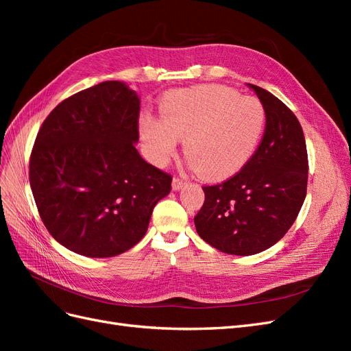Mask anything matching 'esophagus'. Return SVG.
<instances>
[{
	"instance_id": "obj_1",
	"label": "esophagus",
	"mask_w": 351,
	"mask_h": 351,
	"mask_svg": "<svg viewBox=\"0 0 351 351\" xmlns=\"http://www.w3.org/2000/svg\"><path fill=\"white\" fill-rule=\"evenodd\" d=\"M184 184H186V182L183 178H178V177L173 178V190H180Z\"/></svg>"
}]
</instances>
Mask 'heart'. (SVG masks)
Segmentation results:
<instances>
[{"label":"heart","mask_w":351,"mask_h":351,"mask_svg":"<svg viewBox=\"0 0 351 351\" xmlns=\"http://www.w3.org/2000/svg\"><path fill=\"white\" fill-rule=\"evenodd\" d=\"M267 125L262 102L219 84L174 92L162 107V121L145 119L141 134L154 161L168 162L177 139L199 174L210 180L234 176L256 152Z\"/></svg>","instance_id":"obj_1"}]
</instances>
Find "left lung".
Returning a JSON list of instances; mask_svg holds the SVG:
<instances>
[{"label":"left lung","instance_id":"left-lung-1","mask_svg":"<svg viewBox=\"0 0 351 351\" xmlns=\"http://www.w3.org/2000/svg\"><path fill=\"white\" fill-rule=\"evenodd\" d=\"M249 86L267 112L262 142L237 174L202 187L205 202L195 217L208 244L240 256L269 249L290 230L306 197L309 169L297 117L271 92Z\"/></svg>","mask_w":351,"mask_h":351}]
</instances>
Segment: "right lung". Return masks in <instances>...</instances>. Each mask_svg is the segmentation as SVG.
<instances>
[{"mask_svg":"<svg viewBox=\"0 0 351 351\" xmlns=\"http://www.w3.org/2000/svg\"><path fill=\"white\" fill-rule=\"evenodd\" d=\"M141 101L110 80L60 102L42 123L29 182L42 222L60 244L88 258L132 249L173 177L137 152Z\"/></svg>","mask_w":351,"mask_h":351,"instance_id":"right-lung-1","label":"right lung"}]
</instances>
